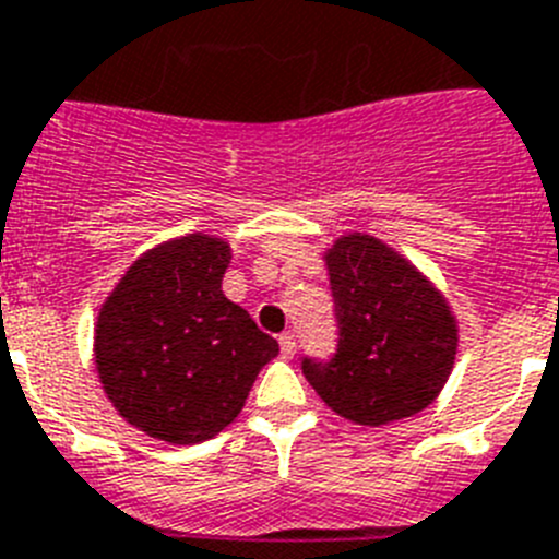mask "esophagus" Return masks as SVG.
<instances>
[{
  "label": "esophagus",
  "mask_w": 559,
  "mask_h": 559,
  "mask_svg": "<svg viewBox=\"0 0 559 559\" xmlns=\"http://www.w3.org/2000/svg\"><path fill=\"white\" fill-rule=\"evenodd\" d=\"M278 343H281V354H284L286 360H289V357H295V348H298V343H295V334L293 332L281 334Z\"/></svg>",
  "instance_id": "esophagus-1"
}]
</instances>
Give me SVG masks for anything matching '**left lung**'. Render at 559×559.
Masks as SVG:
<instances>
[{"instance_id":"1","label":"left lung","mask_w":559,"mask_h":559,"mask_svg":"<svg viewBox=\"0 0 559 559\" xmlns=\"http://www.w3.org/2000/svg\"><path fill=\"white\" fill-rule=\"evenodd\" d=\"M337 312V354L304 360V377L334 414L382 427L425 411L459 352L450 300L419 266L368 233H346L323 252Z\"/></svg>"}]
</instances>
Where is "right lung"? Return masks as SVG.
<instances>
[{
	"mask_svg": "<svg viewBox=\"0 0 559 559\" xmlns=\"http://www.w3.org/2000/svg\"><path fill=\"white\" fill-rule=\"evenodd\" d=\"M230 245L188 233L145 250L100 304L95 368L120 416L152 439L199 444L245 407L278 343L222 293Z\"/></svg>",
	"mask_w": 559,
	"mask_h": 559,
	"instance_id": "1",
	"label": "right lung"
}]
</instances>
